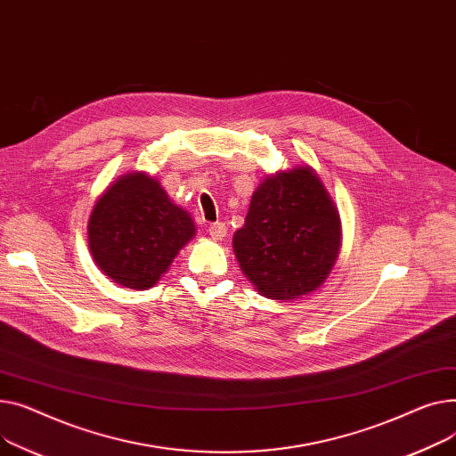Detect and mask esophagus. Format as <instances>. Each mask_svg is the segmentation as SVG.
I'll return each instance as SVG.
<instances>
[{"instance_id": "esophagus-1", "label": "esophagus", "mask_w": 456, "mask_h": 456, "mask_svg": "<svg viewBox=\"0 0 456 456\" xmlns=\"http://www.w3.org/2000/svg\"><path fill=\"white\" fill-rule=\"evenodd\" d=\"M208 232H209L211 239H216V240H223V239L226 237V232H228V228H226V224H224V223H213V224H209Z\"/></svg>"}]
</instances>
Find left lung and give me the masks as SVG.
<instances>
[{
	"label": "left lung",
	"instance_id": "obj_1",
	"mask_svg": "<svg viewBox=\"0 0 456 456\" xmlns=\"http://www.w3.org/2000/svg\"><path fill=\"white\" fill-rule=\"evenodd\" d=\"M340 250V217L309 166L266 176L252 195L245 226L233 235L240 271L271 300L316 290Z\"/></svg>",
	"mask_w": 456,
	"mask_h": 456
}]
</instances>
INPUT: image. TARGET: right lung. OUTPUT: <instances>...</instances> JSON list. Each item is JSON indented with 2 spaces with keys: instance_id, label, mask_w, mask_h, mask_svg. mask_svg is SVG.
I'll return each mask as SVG.
<instances>
[{
  "instance_id": "1",
  "label": "right lung",
  "mask_w": 456,
  "mask_h": 456,
  "mask_svg": "<svg viewBox=\"0 0 456 456\" xmlns=\"http://www.w3.org/2000/svg\"><path fill=\"white\" fill-rule=\"evenodd\" d=\"M193 235L190 213L142 171L118 178L95 202L88 221L94 261L112 281L134 290L154 287Z\"/></svg>"
}]
</instances>
